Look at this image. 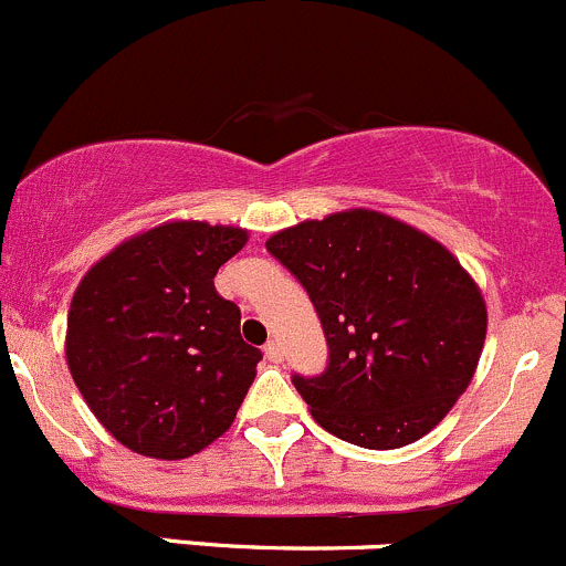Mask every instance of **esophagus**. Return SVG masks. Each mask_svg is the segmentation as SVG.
<instances>
[{"instance_id": "esophagus-1", "label": "esophagus", "mask_w": 566, "mask_h": 566, "mask_svg": "<svg viewBox=\"0 0 566 566\" xmlns=\"http://www.w3.org/2000/svg\"><path fill=\"white\" fill-rule=\"evenodd\" d=\"M265 356H268V361H273V365H279V361L284 359L282 343H279V339H268V343H265Z\"/></svg>"}]
</instances>
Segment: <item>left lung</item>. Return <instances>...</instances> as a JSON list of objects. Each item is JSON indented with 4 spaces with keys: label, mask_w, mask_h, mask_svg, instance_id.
<instances>
[{
    "label": "left lung",
    "mask_w": 566,
    "mask_h": 566,
    "mask_svg": "<svg viewBox=\"0 0 566 566\" xmlns=\"http://www.w3.org/2000/svg\"><path fill=\"white\" fill-rule=\"evenodd\" d=\"M310 293L321 376L293 384L328 434L392 451L429 434L468 389L486 337L481 290L457 256L395 218L348 210L265 243Z\"/></svg>",
    "instance_id": "left-lung-1"
}]
</instances>
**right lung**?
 <instances>
[{"label":"right lung","mask_w":566,"mask_h":566,"mask_svg":"<svg viewBox=\"0 0 566 566\" xmlns=\"http://www.w3.org/2000/svg\"><path fill=\"white\" fill-rule=\"evenodd\" d=\"M249 234L174 221L109 251L69 310L65 359L104 429L129 451L188 459L232 426L262 350L212 284Z\"/></svg>","instance_id":"1"}]
</instances>
